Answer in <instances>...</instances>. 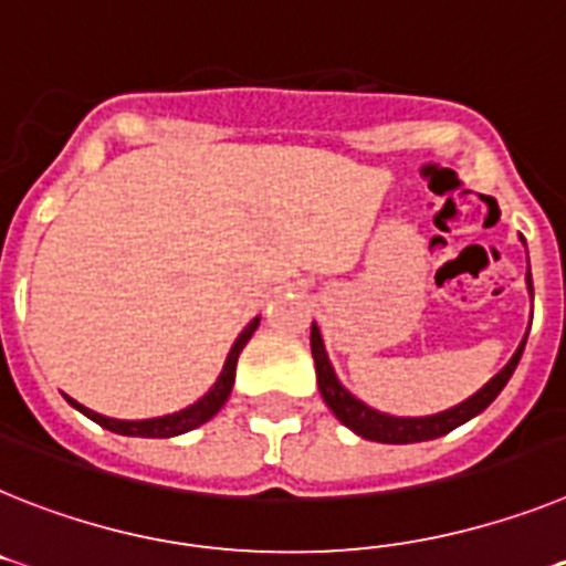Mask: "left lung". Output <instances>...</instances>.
Returning a JSON list of instances; mask_svg holds the SVG:
<instances>
[{
	"label": "left lung",
	"mask_w": 566,
	"mask_h": 566,
	"mask_svg": "<svg viewBox=\"0 0 566 566\" xmlns=\"http://www.w3.org/2000/svg\"><path fill=\"white\" fill-rule=\"evenodd\" d=\"M526 286L533 292V280H530V272H526ZM526 337L521 340L518 352L513 355V360L504 366V369L490 380V384L481 389L478 395H472L470 400H463L461 407L447 409L441 415H429V418H392V415L375 412L366 403H360L357 398H352L340 384H337L335 371L329 366V357L323 352V340L317 326L312 323V357H315V369H317V386H321V395L326 400V407L335 412V418L340 423L357 432L366 441H378V443H418V441H432V438H441V434L452 432L455 427L467 423L470 418H475L478 412H484L492 400L499 398L501 389L506 386V380L513 378L515 366L521 360V352H524Z\"/></svg>",
	"instance_id": "obj_1"
}]
</instances>
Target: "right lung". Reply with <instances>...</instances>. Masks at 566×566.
<instances>
[{"label":"right lung","mask_w":566,"mask_h":566,"mask_svg":"<svg viewBox=\"0 0 566 566\" xmlns=\"http://www.w3.org/2000/svg\"><path fill=\"white\" fill-rule=\"evenodd\" d=\"M258 323L260 317H254V321L243 329V335L237 337V343L229 352V360H226L223 371H220V378H217V384L211 386V392L206 395V398L197 400L195 407L182 409V412L166 415V418H148V421H114V418H105V415L99 412H91V409H85L82 403H76L74 398H67V400H71V407L80 409L82 415H88L91 421H96L99 427L111 429V432H117V434H134V438H174V434L188 432V429L200 427V423H206L209 418H214V415L223 409V403L231 395V386H234L237 357H240L245 343L251 340V335H254V329H258Z\"/></svg>","instance_id":"obj_1"}]
</instances>
